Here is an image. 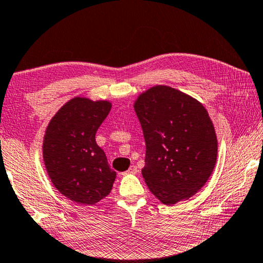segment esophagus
Wrapping results in <instances>:
<instances>
[{"label": "esophagus", "mask_w": 263, "mask_h": 263, "mask_svg": "<svg viewBox=\"0 0 263 263\" xmlns=\"http://www.w3.org/2000/svg\"><path fill=\"white\" fill-rule=\"evenodd\" d=\"M137 173H138V169H137L136 165H131V167L128 168L127 172L123 173V175H127V174H137Z\"/></svg>", "instance_id": "1"}]
</instances>
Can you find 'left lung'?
Returning a JSON list of instances; mask_svg holds the SVG:
<instances>
[{
    "label": "left lung",
    "instance_id": "left-lung-1",
    "mask_svg": "<svg viewBox=\"0 0 263 263\" xmlns=\"http://www.w3.org/2000/svg\"><path fill=\"white\" fill-rule=\"evenodd\" d=\"M135 110L146 153L142 175L165 205L187 200L204 187L217 161L218 140L204 106L168 86L140 94Z\"/></svg>",
    "mask_w": 263,
    "mask_h": 263
}]
</instances>
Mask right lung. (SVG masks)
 Returning <instances> with one entry per match:
<instances>
[{"label": "right lung", "mask_w": 263, "mask_h": 263, "mask_svg": "<svg viewBox=\"0 0 263 263\" xmlns=\"http://www.w3.org/2000/svg\"><path fill=\"white\" fill-rule=\"evenodd\" d=\"M112 103L76 96L54 114L43 140V157L53 186L77 204L94 205L112 190L109 168L95 135Z\"/></svg>", "instance_id": "obj_1"}]
</instances>
